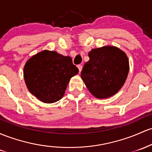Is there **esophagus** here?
Wrapping results in <instances>:
<instances>
[{
	"instance_id": "34e87169",
	"label": "esophagus",
	"mask_w": 152,
	"mask_h": 152,
	"mask_svg": "<svg viewBox=\"0 0 152 152\" xmlns=\"http://www.w3.org/2000/svg\"><path fill=\"white\" fill-rule=\"evenodd\" d=\"M77 67H78V68H79V73H80L81 71V70H82V66H81V65H78Z\"/></svg>"
}]
</instances>
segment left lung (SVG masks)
<instances>
[{
  "mask_svg": "<svg viewBox=\"0 0 152 152\" xmlns=\"http://www.w3.org/2000/svg\"><path fill=\"white\" fill-rule=\"evenodd\" d=\"M81 79L89 92L98 99H106L118 92L129 72V61L122 50L115 46H103L88 53Z\"/></svg>",
  "mask_w": 152,
  "mask_h": 152,
  "instance_id": "8db88e82",
  "label": "left lung"
}]
</instances>
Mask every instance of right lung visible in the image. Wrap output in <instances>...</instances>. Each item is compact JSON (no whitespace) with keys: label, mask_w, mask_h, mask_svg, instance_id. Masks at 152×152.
<instances>
[{"label":"right lung","mask_w":152,"mask_h":152,"mask_svg":"<svg viewBox=\"0 0 152 152\" xmlns=\"http://www.w3.org/2000/svg\"><path fill=\"white\" fill-rule=\"evenodd\" d=\"M78 73L71 57L45 50L25 63L24 79L31 94L39 101L50 104L63 97L70 79Z\"/></svg>","instance_id":"1"}]
</instances>
